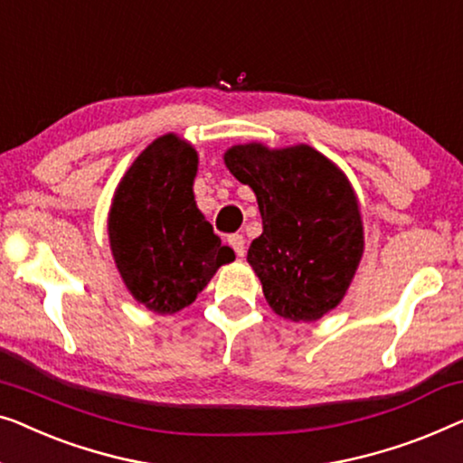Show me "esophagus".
I'll list each match as a JSON object with an SVG mask.
<instances>
[{
	"mask_svg": "<svg viewBox=\"0 0 463 463\" xmlns=\"http://www.w3.org/2000/svg\"><path fill=\"white\" fill-rule=\"evenodd\" d=\"M230 246L233 248V252H236L238 257H244V250H246L244 236H240V233H233V236H230Z\"/></svg>",
	"mask_w": 463,
	"mask_h": 463,
	"instance_id": "34e87169",
	"label": "esophagus"
}]
</instances>
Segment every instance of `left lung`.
<instances>
[{"label": "left lung", "instance_id": "left-lung-1", "mask_svg": "<svg viewBox=\"0 0 463 463\" xmlns=\"http://www.w3.org/2000/svg\"><path fill=\"white\" fill-rule=\"evenodd\" d=\"M225 166L257 196L263 233L246 260L279 317L317 321L343 303L364 257V219L351 182L311 146H232Z\"/></svg>", "mask_w": 463, "mask_h": 463}]
</instances>
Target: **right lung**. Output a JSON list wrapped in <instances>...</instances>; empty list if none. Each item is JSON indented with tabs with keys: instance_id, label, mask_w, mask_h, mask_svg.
I'll return each instance as SVG.
<instances>
[{
	"instance_id": "obj_1",
	"label": "right lung",
	"mask_w": 463,
	"mask_h": 463,
	"mask_svg": "<svg viewBox=\"0 0 463 463\" xmlns=\"http://www.w3.org/2000/svg\"><path fill=\"white\" fill-rule=\"evenodd\" d=\"M196 171L194 146L166 133L133 160L112 196L117 269L131 297L158 315L192 305L219 267L236 259L196 206Z\"/></svg>"
}]
</instances>
